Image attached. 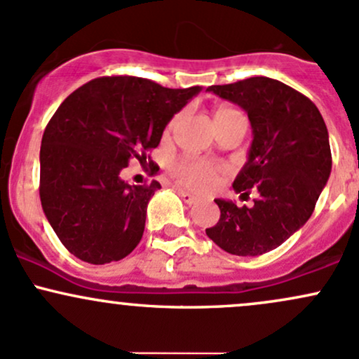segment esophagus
<instances>
[{
  "label": "esophagus",
  "mask_w": 359,
  "mask_h": 359,
  "mask_svg": "<svg viewBox=\"0 0 359 359\" xmlns=\"http://www.w3.org/2000/svg\"><path fill=\"white\" fill-rule=\"evenodd\" d=\"M179 196H180V198H182L184 203L189 204V206H192V204H196V203H198V198H194V196H192V194H189V192L182 191V189H179Z\"/></svg>",
  "instance_id": "34e87169"
}]
</instances>
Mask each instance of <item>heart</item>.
Masks as SVG:
<instances>
[{"label": "heart", "instance_id": "heart-1", "mask_svg": "<svg viewBox=\"0 0 359 359\" xmlns=\"http://www.w3.org/2000/svg\"><path fill=\"white\" fill-rule=\"evenodd\" d=\"M219 117H243L238 110L230 107H222L216 110L215 119ZM172 173L177 177L182 186L191 189H208L216 182L218 177V168L208 161L198 158H182L172 165Z\"/></svg>", "mask_w": 359, "mask_h": 359}]
</instances>
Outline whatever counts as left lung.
<instances>
[{
  "mask_svg": "<svg viewBox=\"0 0 359 359\" xmlns=\"http://www.w3.org/2000/svg\"><path fill=\"white\" fill-rule=\"evenodd\" d=\"M249 116V158L233 180L250 208L215 199L219 219L206 235L228 254L255 257L286 242L309 222L332 168L329 133L310 98L267 76L206 88Z\"/></svg>",
  "mask_w": 359,
  "mask_h": 359,
  "instance_id": "8db88e82",
  "label": "left lung"
}]
</instances>
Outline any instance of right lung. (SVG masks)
Returning <instances> with one entry per match:
<instances>
[{"label":"right lung","instance_id":"add662e5","mask_svg":"<svg viewBox=\"0 0 359 359\" xmlns=\"http://www.w3.org/2000/svg\"><path fill=\"white\" fill-rule=\"evenodd\" d=\"M201 90L102 76L59 105L42 136L39 192L47 222L74 257L107 264L136 249L161 186H129L122 168L131 158L147 165L165 126Z\"/></svg>","mask_w":359,"mask_h":359}]
</instances>
